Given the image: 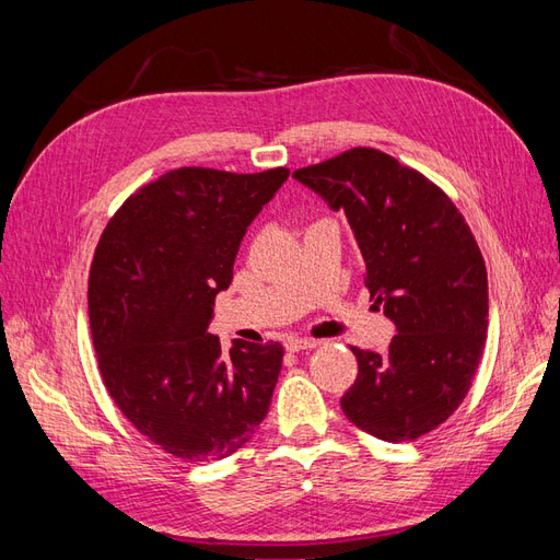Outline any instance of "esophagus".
<instances>
[{
  "mask_svg": "<svg viewBox=\"0 0 560 560\" xmlns=\"http://www.w3.org/2000/svg\"><path fill=\"white\" fill-rule=\"evenodd\" d=\"M319 341H315V338H299V336H292V338H287L284 341V348L287 350H292V352H299V350H311V348H315Z\"/></svg>",
  "mask_w": 560,
  "mask_h": 560,
  "instance_id": "1",
  "label": "esophagus"
}]
</instances>
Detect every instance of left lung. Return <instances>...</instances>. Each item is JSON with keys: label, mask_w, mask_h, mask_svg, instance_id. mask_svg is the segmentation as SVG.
Listing matches in <instances>:
<instances>
[{"label": "left lung", "mask_w": 560, "mask_h": 560, "mask_svg": "<svg viewBox=\"0 0 560 560\" xmlns=\"http://www.w3.org/2000/svg\"><path fill=\"white\" fill-rule=\"evenodd\" d=\"M292 177L346 214L371 299L397 329L387 352L352 348L346 418L383 442L428 434L463 404L486 346L477 241L439 186L378 149H350Z\"/></svg>", "instance_id": "obj_1"}]
</instances>
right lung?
<instances>
[{"label": "right lung", "instance_id": "1", "mask_svg": "<svg viewBox=\"0 0 560 560\" xmlns=\"http://www.w3.org/2000/svg\"><path fill=\"white\" fill-rule=\"evenodd\" d=\"M287 177L177 167L130 196L97 243L89 317L100 374L132 425L182 460H222L268 413L282 346L224 350L210 322L247 226Z\"/></svg>", "mask_w": 560, "mask_h": 560}]
</instances>
